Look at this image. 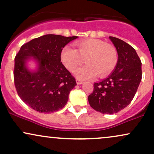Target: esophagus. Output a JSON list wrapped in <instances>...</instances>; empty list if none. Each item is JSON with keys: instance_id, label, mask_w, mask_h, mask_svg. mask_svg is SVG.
<instances>
[{"instance_id": "obj_1", "label": "esophagus", "mask_w": 154, "mask_h": 154, "mask_svg": "<svg viewBox=\"0 0 154 154\" xmlns=\"http://www.w3.org/2000/svg\"><path fill=\"white\" fill-rule=\"evenodd\" d=\"M76 82H77V85H81V84H82V83H83L82 81L80 80V79H76Z\"/></svg>"}]
</instances>
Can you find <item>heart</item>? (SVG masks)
<instances>
[{
	"label": "heart",
	"mask_w": 154,
	"mask_h": 154,
	"mask_svg": "<svg viewBox=\"0 0 154 154\" xmlns=\"http://www.w3.org/2000/svg\"><path fill=\"white\" fill-rule=\"evenodd\" d=\"M77 49L66 45L62 49L61 59L68 70L73 72L82 63L86 64L75 71V76L80 79L108 75L117 63L118 56L112 45L98 39H87L75 43Z\"/></svg>",
	"instance_id": "b5f03b06"
}]
</instances>
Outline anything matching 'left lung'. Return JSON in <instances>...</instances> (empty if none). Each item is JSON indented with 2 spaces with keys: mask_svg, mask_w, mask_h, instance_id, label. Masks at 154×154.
Returning <instances> with one entry per match:
<instances>
[{
  "mask_svg": "<svg viewBox=\"0 0 154 154\" xmlns=\"http://www.w3.org/2000/svg\"><path fill=\"white\" fill-rule=\"evenodd\" d=\"M109 39L117 51V63L109 77L94 83L88 101L95 111L112 114L128 106L133 99L142 79V63L131 45L114 37Z\"/></svg>",
  "mask_w": 154,
  "mask_h": 154,
  "instance_id": "left-lung-1",
  "label": "left lung"
}]
</instances>
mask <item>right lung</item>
Listing matches in <instances>:
<instances>
[{"label": "right lung", "mask_w": 154, "mask_h": 154, "mask_svg": "<svg viewBox=\"0 0 154 154\" xmlns=\"http://www.w3.org/2000/svg\"><path fill=\"white\" fill-rule=\"evenodd\" d=\"M77 38L48 34L21 47L14 59L15 87L21 99L34 110L52 113L66 104L77 83L61 62V54L66 44ZM30 60L37 64L35 70L27 66Z\"/></svg>", "instance_id": "obj_1"}]
</instances>
